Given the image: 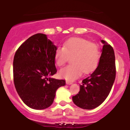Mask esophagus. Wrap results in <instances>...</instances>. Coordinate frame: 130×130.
I'll use <instances>...</instances> for the list:
<instances>
[{"label": "esophagus", "mask_w": 130, "mask_h": 130, "mask_svg": "<svg viewBox=\"0 0 130 130\" xmlns=\"http://www.w3.org/2000/svg\"><path fill=\"white\" fill-rule=\"evenodd\" d=\"M66 84L67 85H71L73 84V83L71 81H69V80H66Z\"/></svg>", "instance_id": "esophagus-1"}]
</instances>
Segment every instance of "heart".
I'll use <instances>...</instances> for the list:
<instances>
[{"instance_id":"b5f03b06","label":"heart","mask_w":130,"mask_h":130,"mask_svg":"<svg viewBox=\"0 0 130 130\" xmlns=\"http://www.w3.org/2000/svg\"><path fill=\"white\" fill-rule=\"evenodd\" d=\"M68 57L71 58L72 65L62 68L59 74L67 80H75L81 75L92 72L99 63L100 51L96 44L79 38H72L65 41L63 47L55 51L54 59L58 66L66 63Z\"/></svg>"}]
</instances>
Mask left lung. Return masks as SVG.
Here are the masks:
<instances>
[{
    "label": "left lung",
    "mask_w": 130,
    "mask_h": 130,
    "mask_svg": "<svg viewBox=\"0 0 130 130\" xmlns=\"http://www.w3.org/2000/svg\"><path fill=\"white\" fill-rule=\"evenodd\" d=\"M101 42L103 46L98 67L83 80L79 92L72 97L74 103L84 109H93L99 106L108 97L116 78L114 50L104 40Z\"/></svg>",
    "instance_id": "left-lung-1"
}]
</instances>
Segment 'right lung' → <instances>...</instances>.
Here are the masks:
<instances>
[{
  "label": "right lung",
  "mask_w": 130,
  "mask_h": 130,
  "mask_svg": "<svg viewBox=\"0 0 130 130\" xmlns=\"http://www.w3.org/2000/svg\"><path fill=\"white\" fill-rule=\"evenodd\" d=\"M57 49L47 35L37 34L16 51L13 60V80L22 101L34 109H44L53 104L57 90L65 80L51 76L56 74L54 54Z\"/></svg>",
  "instance_id": "1"
}]
</instances>
